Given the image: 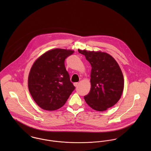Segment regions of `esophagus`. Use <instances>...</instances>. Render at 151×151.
I'll return each mask as SVG.
<instances>
[{"instance_id":"1","label":"esophagus","mask_w":151,"mask_h":151,"mask_svg":"<svg viewBox=\"0 0 151 151\" xmlns=\"http://www.w3.org/2000/svg\"><path fill=\"white\" fill-rule=\"evenodd\" d=\"M73 84H74V86L76 87V86H78V83H74Z\"/></svg>"}]
</instances>
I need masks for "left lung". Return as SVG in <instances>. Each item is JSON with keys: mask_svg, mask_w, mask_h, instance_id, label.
Returning <instances> with one entry per match:
<instances>
[{"mask_svg": "<svg viewBox=\"0 0 151 151\" xmlns=\"http://www.w3.org/2000/svg\"><path fill=\"white\" fill-rule=\"evenodd\" d=\"M91 64V89L84 96L86 104L96 111H105L120 99L124 89V77L116 60L101 51L78 49Z\"/></svg>", "mask_w": 151, "mask_h": 151, "instance_id": "1", "label": "left lung"}]
</instances>
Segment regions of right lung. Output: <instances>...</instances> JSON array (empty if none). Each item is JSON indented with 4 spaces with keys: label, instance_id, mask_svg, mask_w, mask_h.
Instances as JSON below:
<instances>
[{
    "label": "right lung",
    "instance_id": "add662e5",
    "mask_svg": "<svg viewBox=\"0 0 151 151\" xmlns=\"http://www.w3.org/2000/svg\"><path fill=\"white\" fill-rule=\"evenodd\" d=\"M74 52L70 49H51L32 65L28 78V89L35 103L43 110L62 108L74 90L65 65V58Z\"/></svg>",
    "mask_w": 151,
    "mask_h": 151
}]
</instances>
